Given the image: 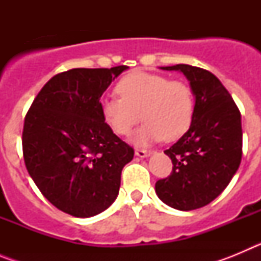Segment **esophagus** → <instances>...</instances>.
Segmentation results:
<instances>
[{"label":"esophagus","instance_id":"34e87169","mask_svg":"<svg viewBox=\"0 0 261 261\" xmlns=\"http://www.w3.org/2000/svg\"><path fill=\"white\" fill-rule=\"evenodd\" d=\"M135 154L137 156H140V158H145V156H149V155H150V154H153V151L145 150V149H137Z\"/></svg>","mask_w":261,"mask_h":261}]
</instances>
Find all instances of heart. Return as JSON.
I'll return each mask as SVG.
<instances>
[{
	"instance_id": "heart-1",
	"label": "heart",
	"mask_w": 261,
	"mask_h": 261,
	"mask_svg": "<svg viewBox=\"0 0 261 261\" xmlns=\"http://www.w3.org/2000/svg\"><path fill=\"white\" fill-rule=\"evenodd\" d=\"M120 98H105L100 111L106 124L119 136H128L145 120L133 141L147 145L165 138L175 141L188 132L195 117L196 99L190 84L167 75L133 71L117 82Z\"/></svg>"
}]
</instances>
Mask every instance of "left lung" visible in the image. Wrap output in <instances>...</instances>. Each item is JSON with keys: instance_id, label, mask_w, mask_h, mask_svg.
Instances as JSON below:
<instances>
[{"instance_id": "1", "label": "left lung", "mask_w": 261, "mask_h": 261, "mask_svg": "<svg viewBox=\"0 0 261 261\" xmlns=\"http://www.w3.org/2000/svg\"><path fill=\"white\" fill-rule=\"evenodd\" d=\"M161 69L186 75L195 93L196 111L188 132L165 150L172 161V171L156 181L155 192L171 208L193 211L213 201L241 165V112L211 71L186 64Z\"/></svg>"}]
</instances>
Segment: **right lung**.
Wrapping results in <instances>:
<instances>
[{
	"label": "right lung",
	"instance_id": "1",
	"mask_svg": "<svg viewBox=\"0 0 261 261\" xmlns=\"http://www.w3.org/2000/svg\"><path fill=\"white\" fill-rule=\"evenodd\" d=\"M128 66L62 71L34 99L22 133L32 180L57 209L87 218L116 200L133 147L105 123L100 96Z\"/></svg>",
	"mask_w": 261,
	"mask_h": 261
}]
</instances>
